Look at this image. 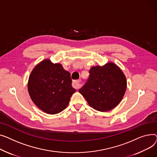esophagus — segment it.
I'll return each instance as SVG.
<instances>
[{
	"mask_svg": "<svg viewBox=\"0 0 157 157\" xmlns=\"http://www.w3.org/2000/svg\"><path fill=\"white\" fill-rule=\"evenodd\" d=\"M80 82L81 80H74L73 82V84L72 86L73 87L75 88V89H78L80 87Z\"/></svg>",
	"mask_w": 157,
	"mask_h": 157,
	"instance_id": "obj_1",
	"label": "esophagus"
}]
</instances>
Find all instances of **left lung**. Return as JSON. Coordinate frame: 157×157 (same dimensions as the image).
<instances>
[{
  "mask_svg": "<svg viewBox=\"0 0 157 157\" xmlns=\"http://www.w3.org/2000/svg\"><path fill=\"white\" fill-rule=\"evenodd\" d=\"M127 88L126 78L113 63L92 67L89 77L78 91L89 106L100 112H108L122 101Z\"/></svg>",
  "mask_w": 157,
  "mask_h": 157,
  "instance_id": "8db88e82",
  "label": "left lung"
}]
</instances>
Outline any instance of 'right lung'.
<instances>
[{
    "instance_id": "right-lung-1",
    "label": "right lung",
    "mask_w": 157,
    "mask_h": 157,
    "mask_svg": "<svg viewBox=\"0 0 157 157\" xmlns=\"http://www.w3.org/2000/svg\"><path fill=\"white\" fill-rule=\"evenodd\" d=\"M28 90L35 105L51 115L65 109L76 91L71 86L70 73L61 64H54L49 59L42 61L32 70Z\"/></svg>"
}]
</instances>
